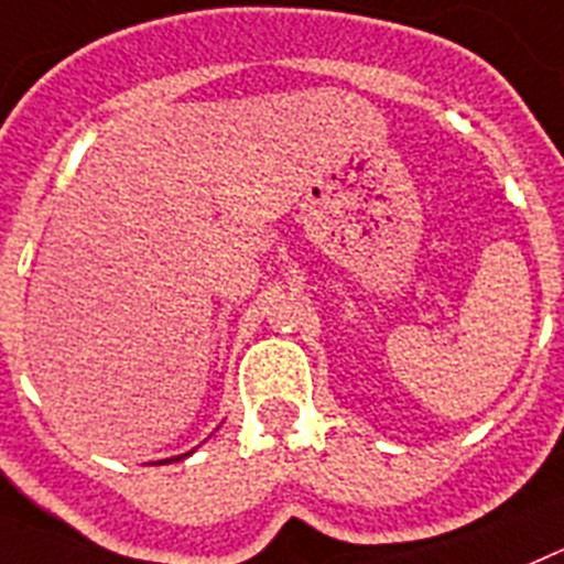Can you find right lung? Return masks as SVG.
<instances>
[{
    "instance_id": "obj_1",
    "label": "right lung",
    "mask_w": 564,
    "mask_h": 564,
    "mask_svg": "<svg viewBox=\"0 0 564 564\" xmlns=\"http://www.w3.org/2000/svg\"><path fill=\"white\" fill-rule=\"evenodd\" d=\"M189 454H193V452H187V454H178V457H170V459H159V463H155V465H166V463H178V459L189 457Z\"/></svg>"
}]
</instances>
